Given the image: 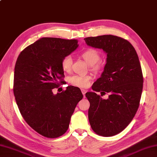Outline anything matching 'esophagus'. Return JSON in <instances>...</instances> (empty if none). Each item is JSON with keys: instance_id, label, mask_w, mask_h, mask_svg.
<instances>
[{"instance_id": "1", "label": "esophagus", "mask_w": 157, "mask_h": 157, "mask_svg": "<svg viewBox=\"0 0 157 157\" xmlns=\"http://www.w3.org/2000/svg\"><path fill=\"white\" fill-rule=\"evenodd\" d=\"M81 91H82V94H83V96L85 97V93H86V90H85V89H81Z\"/></svg>"}]
</instances>
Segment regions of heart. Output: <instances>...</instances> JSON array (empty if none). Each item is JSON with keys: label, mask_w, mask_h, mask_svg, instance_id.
<instances>
[{"label": "heart", "mask_w": 157, "mask_h": 157, "mask_svg": "<svg viewBox=\"0 0 157 157\" xmlns=\"http://www.w3.org/2000/svg\"><path fill=\"white\" fill-rule=\"evenodd\" d=\"M82 58L85 62L91 67L93 71L98 72L101 69V65L97 63L100 60L101 56L97 50L93 48H88L81 54ZM72 60L71 56H66L61 61V67L65 72H69L71 69ZM91 76L89 75H73L70 77L69 82L72 85L78 87H87L89 85L91 80Z\"/></svg>", "instance_id": "b5f03b06"}]
</instances>
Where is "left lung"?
I'll use <instances>...</instances> for the list:
<instances>
[{"mask_svg":"<svg viewBox=\"0 0 157 157\" xmlns=\"http://www.w3.org/2000/svg\"><path fill=\"white\" fill-rule=\"evenodd\" d=\"M87 45L102 49L106 63L101 76L86 93L90 102L89 120L93 131L102 136L117 135L127 127L138 110L143 86V76L139 56L127 40L114 35H102L84 39Z\"/></svg>","mask_w":157,"mask_h":157,"instance_id":"obj_1","label":"left lung"}]
</instances>
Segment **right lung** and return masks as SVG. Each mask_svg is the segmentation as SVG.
I'll return each instance as SVG.
<instances>
[{
    "instance_id": "1",
    "label": "right lung",
    "mask_w": 157,
    "mask_h": 157,
    "mask_svg": "<svg viewBox=\"0 0 157 157\" xmlns=\"http://www.w3.org/2000/svg\"><path fill=\"white\" fill-rule=\"evenodd\" d=\"M78 46L76 39L41 38L20 53L15 64L13 92L18 109L26 123L47 138H57L67 132L83 97L78 87L52 93L63 82L61 61Z\"/></svg>"
}]
</instances>
